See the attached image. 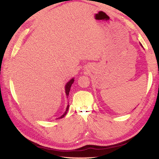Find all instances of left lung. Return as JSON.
I'll use <instances>...</instances> for the list:
<instances>
[{
    "label": "left lung",
    "instance_id": "obj_1",
    "mask_svg": "<svg viewBox=\"0 0 159 159\" xmlns=\"http://www.w3.org/2000/svg\"><path fill=\"white\" fill-rule=\"evenodd\" d=\"M141 45H142V44H141Z\"/></svg>",
    "mask_w": 159,
    "mask_h": 159
}]
</instances>
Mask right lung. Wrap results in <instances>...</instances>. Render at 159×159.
Returning <instances> with one entry per match:
<instances>
[{"label":"right lung","instance_id":"obj_1","mask_svg":"<svg viewBox=\"0 0 159 159\" xmlns=\"http://www.w3.org/2000/svg\"><path fill=\"white\" fill-rule=\"evenodd\" d=\"M73 82H74V78H72V79H71L70 80V81L68 83H67L66 85V93L67 96H68L69 92H70V87H71V86H72V83H73ZM68 108H69V105H68V106H67V108H66V110L65 113H64L62 116H60V117L58 118V119H61V118H63V116H66V115L67 114V112H68Z\"/></svg>","mask_w":159,"mask_h":159}]
</instances>
